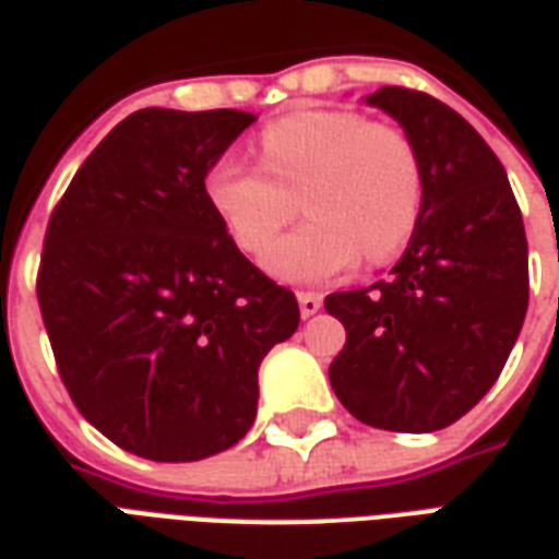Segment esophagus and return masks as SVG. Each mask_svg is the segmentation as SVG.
Segmentation results:
<instances>
[{
    "instance_id": "obj_1",
    "label": "esophagus",
    "mask_w": 559,
    "mask_h": 559,
    "mask_svg": "<svg viewBox=\"0 0 559 559\" xmlns=\"http://www.w3.org/2000/svg\"><path fill=\"white\" fill-rule=\"evenodd\" d=\"M297 304H300V316L309 319L321 309V295L319 292H297Z\"/></svg>"
}]
</instances>
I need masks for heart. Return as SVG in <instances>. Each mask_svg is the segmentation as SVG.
I'll list each match as a JSON object with an SVG mask.
<instances>
[{"label":"heart","instance_id":"1","mask_svg":"<svg viewBox=\"0 0 559 559\" xmlns=\"http://www.w3.org/2000/svg\"><path fill=\"white\" fill-rule=\"evenodd\" d=\"M259 166L214 163L205 175L235 247L262 255L301 195L310 219L274 245L264 267L283 283H328L366 259H393L417 229L426 169L414 136L348 107L297 109L259 133Z\"/></svg>","mask_w":559,"mask_h":559}]
</instances>
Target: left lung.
<instances>
[{"label": "left lung", "mask_w": 559, "mask_h": 559, "mask_svg": "<svg viewBox=\"0 0 559 559\" xmlns=\"http://www.w3.org/2000/svg\"><path fill=\"white\" fill-rule=\"evenodd\" d=\"M366 104L417 142L423 214L386 280L324 297L345 328L330 384L348 414L386 431H438L486 396L519 340L527 235L488 142L438 97L384 85Z\"/></svg>", "instance_id": "1"}]
</instances>
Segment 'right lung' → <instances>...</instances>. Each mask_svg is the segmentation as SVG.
<instances>
[{"label":"right lung","instance_id":"right-lung-1","mask_svg":"<svg viewBox=\"0 0 559 559\" xmlns=\"http://www.w3.org/2000/svg\"><path fill=\"white\" fill-rule=\"evenodd\" d=\"M240 109H140L52 207L38 304L73 405L121 450L199 462L250 431L259 364L297 330L295 292L235 247L205 175Z\"/></svg>","mask_w":559,"mask_h":559}]
</instances>
